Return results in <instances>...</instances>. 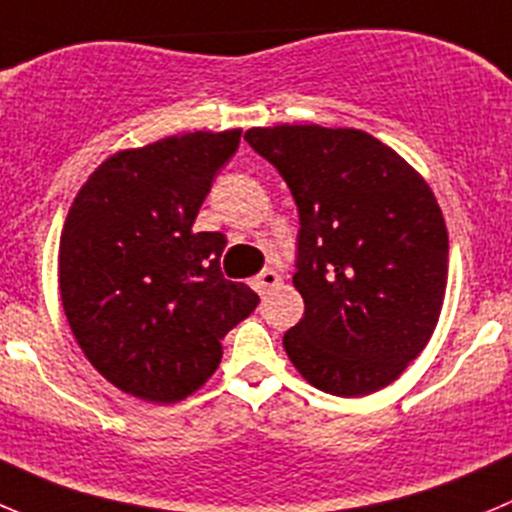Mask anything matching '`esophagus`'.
Listing matches in <instances>:
<instances>
[{"label": "esophagus", "mask_w": 512, "mask_h": 512, "mask_svg": "<svg viewBox=\"0 0 512 512\" xmlns=\"http://www.w3.org/2000/svg\"><path fill=\"white\" fill-rule=\"evenodd\" d=\"M278 285H280V275L275 270H262L257 278H252V288H255L260 295H267L272 288H278Z\"/></svg>", "instance_id": "34e87169"}]
</instances>
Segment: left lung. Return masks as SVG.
Returning <instances> with one entry per match:
<instances>
[{"instance_id": "left-lung-1", "label": "left lung", "mask_w": 512, "mask_h": 512, "mask_svg": "<svg viewBox=\"0 0 512 512\" xmlns=\"http://www.w3.org/2000/svg\"><path fill=\"white\" fill-rule=\"evenodd\" d=\"M300 214L293 285L305 313L283 336L315 389L366 396L432 338L447 288V227L417 169L358 128H250Z\"/></svg>"}]
</instances>
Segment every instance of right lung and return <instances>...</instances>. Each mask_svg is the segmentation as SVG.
<instances>
[{
  "label": "right lung",
  "instance_id": "1",
  "mask_svg": "<svg viewBox=\"0 0 512 512\" xmlns=\"http://www.w3.org/2000/svg\"><path fill=\"white\" fill-rule=\"evenodd\" d=\"M240 128L126 148L80 186L60 234V298L103 379L154 404L186 399L217 371L222 338L257 308L219 272L222 232H194Z\"/></svg>",
  "mask_w": 512,
  "mask_h": 512
}]
</instances>
